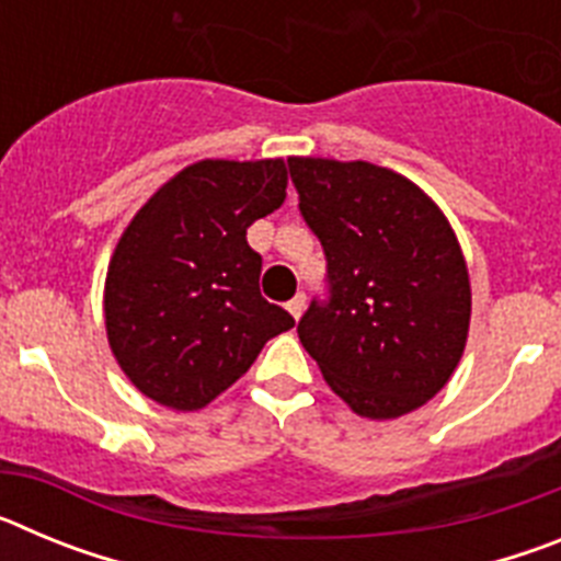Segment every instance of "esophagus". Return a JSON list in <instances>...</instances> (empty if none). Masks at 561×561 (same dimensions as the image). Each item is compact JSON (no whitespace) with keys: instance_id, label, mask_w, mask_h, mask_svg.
Segmentation results:
<instances>
[{"instance_id":"1","label":"esophagus","mask_w":561,"mask_h":561,"mask_svg":"<svg viewBox=\"0 0 561 561\" xmlns=\"http://www.w3.org/2000/svg\"><path fill=\"white\" fill-rule=\"evenodd\" d=\"M286 309H289V314L295 317V320H300V314H304V309H306V295L291 297L289 304H286Z\"/></svg>"}]
</instances>
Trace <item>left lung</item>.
<instances>
[{
  "label": "left lung",
  "mask_w": 561,
  "mask_h": 561,
  "mask_svg": "<svg viewBox=\"0 0 561 561\" xmlns=\"http://www.w3.org/2000/svg\"><path fill=\"white\" fill-rule=\"evenodd\" d=\"M289 171L329 261V300L297 323L304 348L362 419L413 413L455 374L472 317L447 216L390 168L291 157Z\"/></svg>",
  "instance_id": "1"
}]
</instances>
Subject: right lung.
<instances>
[{"mask_svg":"<svg viewBox=\"0 0 561 561\" xmlns=\"http://www.w3.org/2000/svg\"><path fill=\"white\" fill-rule=\"evenodd\" d=\"M286 199L284 160H202L137 210L108 261L103 314L114 359L142 396L202 410L295 325L261 297L247 227Z\"/></svg>","mask_w":561,"mask_h":561,"instance_id":"right-lung-1","label":"right lung"}]
</instances>
